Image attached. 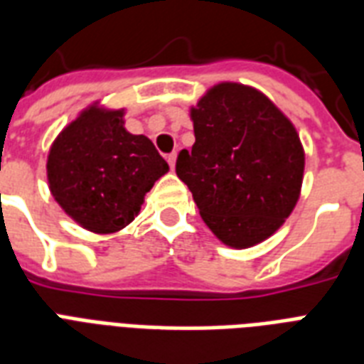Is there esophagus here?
<instances>
[{
  "mask_svg": "<svg viewBox=\"0 0 364 364\" xmlns=\"http://www.w3.org/2000/svg\"><path fill=\"white\" fill-rule=\"evenodd\" d=\"M176 159H177L176 153H170V154H168V156H166V160H168V164H170L171 170L176 168Z\"/></svg>",
  "mask_w": 364,
  "mask_h": 364,
  "instance_id": "34e87169",
  "label": "esophagus"
}]
</instances>
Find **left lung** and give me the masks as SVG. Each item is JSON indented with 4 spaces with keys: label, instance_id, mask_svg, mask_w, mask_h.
<instances>
[{
    "label": "left lung",
    "instance_id": "left-lung-1",
    "mask_svg": "<svg viewBox=\"0 0 364 364\" xmlns=\"http://www.w3.org/2000/svg\"><path fill=\"white\" fill-rule=\"evenodd\" d=\"M193 149L176 173L211 232L230 247H251L282 227L296 205L304 149L293 122L264 94L238 82L210 88L191 109Z\"/></svg>",
    "mask_w": 364,
    "mask_h": 364
}]
</instances>
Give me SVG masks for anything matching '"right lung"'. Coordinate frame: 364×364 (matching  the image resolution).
<instances>
[{
  "label": "right lung",
  "instance_id": "right-lung-1",
  "mask_svg": "<svg viewBox=\"0 0 364 364\" xmlns=\"http://www.w3.org/2000/svg\"><path fill=\"white\" fill-rule=\"evenodd\" d=\"M124 109L90 105L54 139L48 188L82 228L111 234L139 213L145 194L168 168L153 141L124 128Z\"/></svg>",
  "mask_w": 364,
  "mask_h": 364
}]
</instances>
